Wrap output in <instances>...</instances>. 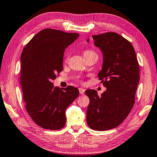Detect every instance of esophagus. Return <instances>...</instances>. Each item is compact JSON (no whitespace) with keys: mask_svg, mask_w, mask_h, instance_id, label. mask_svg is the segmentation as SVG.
Here are the masks:
<instances>
[{"mask_svg":"<svg viewBox=\"0 0 157 157\" xmlns=\"http://www.w3.org/2000/svg\"><path fill=\"white\" fill-rule=\"evenodd\" d=\"M79 94H82V95H83L85 92V90L83 88H79Z\"/></svg>","mask_w":157,"mask_h":157,"instance_id":"esophagus-1","label":"esophagus"}]
</instances>
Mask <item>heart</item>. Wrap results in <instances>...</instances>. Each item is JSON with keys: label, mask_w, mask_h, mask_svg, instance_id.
Instances as JSON below:
<instances>
[{"label": "heart", "mask_w": 157, "mask_h": 157, "mask_svg": "<svg viewBox=\"0 0 157 157\" xmlns=\"http://www.w3.org/2000/svg\"><path fill=\"white\" fill-rule=\"evenodd\" d=\"M92 53H96L94 52H93L92 50H86L84 52H83V56H86V55H88V54H92ZM69 59V55L67 54L66 56H65V61H67Z\"/></svg>", "instance_id": "b5f03b06"}]
</instances>
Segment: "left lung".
<instances>
[{
  "instance_id": "obj_1",
  "label": "left lung",
  "mask_w": 157,
  "mask_h": 157,
  "mask_svg": "<svg viewBox=\"0 0 157 157\" xmlns=\"http://www.w3.org/2000/svg\"><path fill=\"white\" fill-rule=\"evenodd\" d=\"M92 37L103 54L98 77L106 91L100 97L96 90L86 91L90 98L86 120L90 128L104 131L120 125L132 110L139 82V64L132 45L119 34L108 32Z\"/></svg>"
}]
</instances>
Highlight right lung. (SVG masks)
I'll use <instances>...</instances> for the list:
<instances>
[{"mask_svg": "<svg viewBox=\"0 0 157 157\" xmlns=\"http://www.w3.org/2000/svg\"><path fill=\"white\" fill-rule=\"evenodd\" d=\"M79 36L75 33L45 29L30 40L21 53L20 80L25 109L43 128H63L65 110L79 96L78 89L74 86L59 89L52 82L63 71L65 49Z\"/></svg>", "mask_w": 157, "mask_h": 157, "instance_id": "1", "label": "right lung"}]
</instances>
